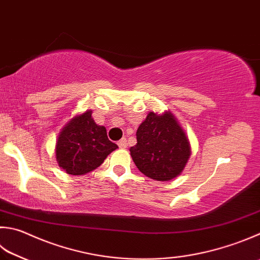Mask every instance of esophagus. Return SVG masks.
Masks as SVG:
<instances>
[{"instance_id":"1","label":"esophagus","mask_w":260,"mask_h":260,"mask_svg":"<svg viewBox=\"0 0 260 260\" xmlns=\"http://www.w3.org/2000/svg\"><path fill=\"white\" fill-rule=\"evenodd\" d=\"M117 145H119L120 148H126V146H128V144H126V139L125 138H122L121 140L117 141Z\"/></svg>"}]
</instances>
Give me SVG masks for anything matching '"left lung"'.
<instances>
[{
    "instance_id": "left-lung-1",
    "label": "left lung",
    "mask_w": 260,
    "mask_h": 260,
    "mask_svg": "<svg viewBox=\"0 0 260 260\" xmlns=\"http://www.w3.org/2000/svg\"><path fill=\"white\" fill-rule=\"evenodd\" d=\"M137 145L130 148L131 157L141 173L157 181L178 176L190 156V145L173 114L153 112L137 130Z\"/></svg>"
}]
</instances>
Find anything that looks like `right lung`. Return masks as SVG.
Returning a JSON list of instances; mask_svg holds the SVG:
<instances>
[{
  "label": "right lung",
  "mask_w": 260,
  "mask_h": 260,
  "mask_svg": "<svg viewBox=\"0 0 260 260\" xmlns=\"http://www.w3.org/2000/svg\"><path fill=\"white\" fill-rule=\"evenodd\" d=\"M117 145L107 138L104 126L97 125L91 111L72 119L60 132L56 143L58 165L73 175H82L95 170Z\"/></svg>",
  "instance_id": "1"
}]
</instances>
